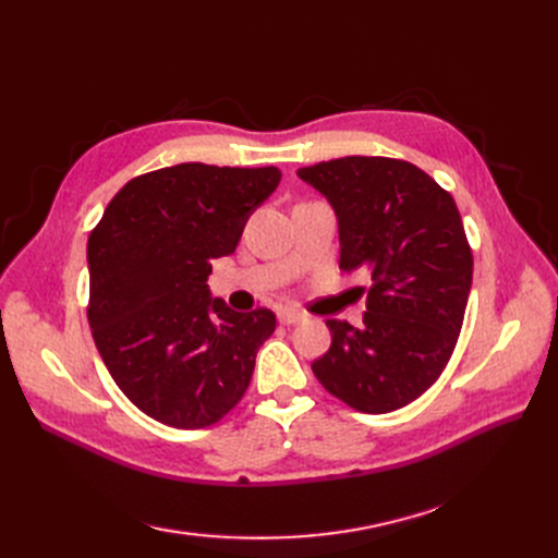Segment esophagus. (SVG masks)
<instances>
[{
	"instance_id": "1",
	"label": "esophagus",
	"mask_w": 558,
	"mask_h": 558,
	"mask_svg": "<svg viewBox=\"0 0 558 558\" xmlns=\"http://www.w3.org/2000/svg\"><path fill=\"white\" fill-rule=\"evenodd\" d=\"M277 318L281 326H293V324H300V320H305V314L298 310H291V307H283L277 312Z\"/></svg>"
}]
</instances>
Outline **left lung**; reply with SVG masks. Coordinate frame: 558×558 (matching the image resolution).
Returning <instances> with one entry per match:
<instances>
[{"label": "left lung", "mask_w": 558, "mask_h": 558, "mask_svg": "<svg viewBox=\"0 0 558 558\" xmlns=\"http://www.w3.org/2000/svg\"><path fill=\"white\" fill-rule=\"evenodd\" d=\"M298 177L340 221V265L367 269L363 326L328 318L332 342L312 363L328 393L365 414L414 402L442 375L463 326L472 248L453 197L416 165L347 156Z\"/></svg>", "instance_id": "obj_1"}]
</instances>
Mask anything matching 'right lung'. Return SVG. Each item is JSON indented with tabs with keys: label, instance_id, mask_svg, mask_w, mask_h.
<instances>
[{
	"label": "right lung",
	"instance_id": "obj_1",
	"mask_svg": "<svg viewBox=\"0 0 558 558\" xmlns=\"http://www.w3.org/2000/svg\"><path fill=\"white\" fill-rule=\"evenodd\" d=\"M279 181L277 167H162L130 179L90 232L93 340L128 400L165 426L221 421L277 328L265 307L211 300L207 277Z\"/></svg>",
	"mask_w": 558,
	"mask_h": 558
}]
</instances>
